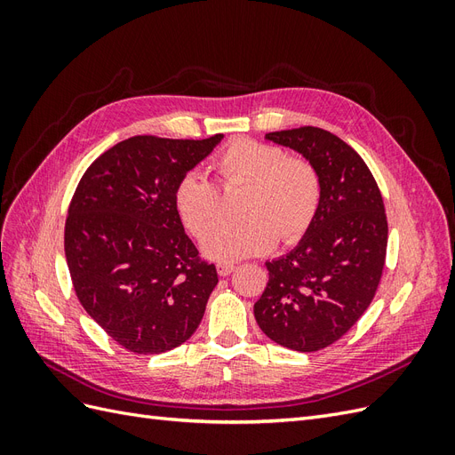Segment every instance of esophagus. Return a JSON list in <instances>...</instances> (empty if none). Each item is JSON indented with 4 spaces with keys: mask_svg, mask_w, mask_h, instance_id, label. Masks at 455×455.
Masks as SVG:
<instances>
[{
    "mask_svg": "<svg viewBox=\"0 0 455 455\" xmlns=\"http://www.w3.org/2000/svg\"><path fill=\"white\" fill-rule=\"evenodd\" d=\"M235 267L237 266L229 264V261H218V264H216V271H218V275H222V277H226V275L235 271Z\"/></svg>",
    "mask_w": 455,
    "mask_h": 455,
    "instance_id": "esophagus-1",
    "label": "esophagus"
}]
</instances>
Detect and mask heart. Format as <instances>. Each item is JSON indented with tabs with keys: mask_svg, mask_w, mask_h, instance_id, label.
Returning <instances> with one entry per match:
<instances>
[{
	"mask_svg": "<svg viewBox=\"0 0 455 455\" xmlns=\"http://www.w3.org/2000/svg\"><path fill=\"white\" fill-rule=\"evenodd\" d=\"M216 180L224 189L244 186L239 222H224L218 188L199 171L184 172L174 186V209L203 252L214 259L264 254L277 244H294L311 229L323 201V182L315 164L286 156L275 144L252 139L231 140L214 159ZM213 229L211 230L210 228Z\"/></svg>",
	"mask_w": 455,
	"mask_h": 455,
	"instance_id": "heart-1",
	"label": "heart"
}]
</instances>
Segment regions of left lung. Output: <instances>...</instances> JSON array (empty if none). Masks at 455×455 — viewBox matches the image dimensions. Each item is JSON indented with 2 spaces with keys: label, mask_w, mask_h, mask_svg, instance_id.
Returning a JSON list of instances; mask_svg holds the SVG:
<instances>
[{
  "label": "left lung",
  "mask_w": 455,
  "mask_h": 455,
  "mask_svg": "<svg viewBox=\"0 0 455 455\" xmlns=\"http://www.w3.org/2000/svg\"><path fill=\"white\" fill-rule=\"evenodd\" d=\"M266 139L315 164L323 201L296 249L266 261L269 281L254 316L279 346L321 351L347 334L376 296L389 233L383 197L363 157L336 134L306 125Z\"/></svg>",
  "instance_id": "obj_1"
}]
</instances>
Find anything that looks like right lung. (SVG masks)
<instances>
[{
    "mask_svg": "<svg viewBox=\"0 0 455 455\" xmlns=\"http://www.w3.org/2000/svg\"><path fill=\"white\" fill-rule=\"evenodd\" d=\"M222 140L140 134L96 157L68 206L64 252L77 299L136 355L182 346L218 284L174 209V186Z\"/></svg>",
    "mask_w": 455,
    "mask_h": 455,
    "instance_id": "add662e5",
    "label": "right lung"
}]
</instances>
